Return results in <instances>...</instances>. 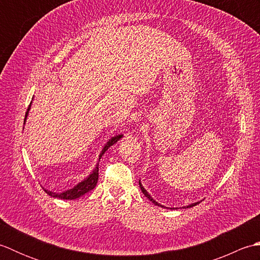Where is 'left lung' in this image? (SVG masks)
Returning a JSON list of instances; mask_svg holds the SVG:
<instances>
[{"mask_svg": "<svg viewBox=\"0 0 260 260\" xmlns=\"http://www.w3.org/2000/svg\"><path fill=\"white\" fill-rule=\"evenodd\" d=\"M140 187H141V190H142V192H143V194H144L146 198H148V200L150 201H152L154 204H155V206H158V207H161V208H167V207H164V206H162V204H159V203H157L155 200H154V199L151 197V194H148V192L144 189V186L142 185V183H141V181H140ZM200 202H196V203H191V204H189V206H186V207H183V208H192V207H194V206H197V204H199ZM169 209V208H168ZM171 209H174V208H171ZM175 209H178V208H175Z\"/></svg>", "mask_w": 260, "mask_h": 260, "instance_id": "1", "label": "left lung"}]
</instances>
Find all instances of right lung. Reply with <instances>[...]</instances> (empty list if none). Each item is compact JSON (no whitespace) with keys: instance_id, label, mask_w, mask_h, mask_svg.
<instances>
[{"instance_id":"1","label":"right lung","mask_w":260,"mask_h":260,"mask_svg":"<svg viewBox=\"0 0 260 260\" xmlns=\"http://www.w3.org/2000/svg\"><path fill=\"white\" fill-rule=\"evenodd\" d=\"M30 107H31V104L29 108H27L26 113H25V118H24V124H25V120H26V117H27V114H29V110H30ZM121 137H123V134L120 135H116L114 137H112L106 144H105V146L103 147V150L101 152V154H99V158H98V163L96 165V168L93 169L92 172L87 176V178L85 180H82L81 182H79L78 184L75 185L73 189H69L67 191H63V192H52V191H49V190H46V193H48L49 196L50 197H53V198H58V199H63V200H74V199H78L80 198L81 196L86 194L87 192L91 191L93 187L96 186L97 184V181H98V164H99V161H101V158L103 156V154L106 152L108 148L114 145L115 143H117Z\"/></svg>"}]
</instances>
